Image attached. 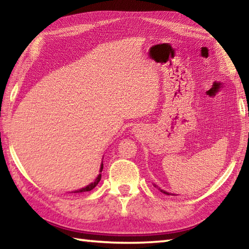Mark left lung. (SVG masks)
<instances>
[{"instance_id": "1", "label": "left lung", "mask_w": 249, "mask_h": 249, "mask_svg": "<svg viewBox=\"0 0 249 249\" xmlns=\"http://www.w3.org/2000/svg\"><path fill=\"white\" fill-rule=\"evenodd\" d=\"M154 185H155V187H157V185H156V184H154ZM157 188H158V187H157ZM158 189H159V190L161 191L162 193H165V195H167V196H170V193H169V192H167V191H163V190H161V189H160V188H158Z\"/></svg>"}]
</instances>
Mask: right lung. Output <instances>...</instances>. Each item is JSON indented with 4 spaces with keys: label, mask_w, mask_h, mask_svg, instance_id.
Listing matches in <instances>:
<instances>
[{
    "label": "right lung",
    "mask_w": 249,
    "mask_h": 249,
    "mask_svg": "<svg viewBox=\"0 0 249 249\" xmlns=\"http://www.w3.org/2000/svg\"><path fill=\"white\" fill-rule=\"evenodd\" d=\"M102 170H103V163H101L100 172H102ZM100 180H101V174H99V176L96 177V179L94 180V182H92V183H90L89 185H87L86 188H82V189H80V190H75V191H73L72 193H81V192H86V191H91L92 189L95 188L96 185H98V183L100 182Z\"/></svg>",
    "instance_id": "right-lung-1"
}]
</instances>
